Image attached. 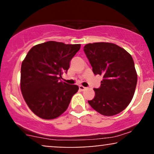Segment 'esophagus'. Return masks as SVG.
<instances>
[{
  "label": "esophagus",
  "instance_id": "obj_1",
  "mask_svg": "<svg viewBox=\"0 0 154 154\" xmlns=\"http://www.w3.org/2000/svg\"><path fill=\"white\" fill-rule=\"evenodd\" d=\"M79 90H80L81 91H84V90H85L87 88L84 87V86H82V85H79Z\"/></svg>",
  "mask_w": 154,
  "mask_h": 154
}]
</instances>
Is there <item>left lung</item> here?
Instances as JSON below:
<instances>
[{
    "label": "left lung",
    "mask_w": 154,
    "mask_h": 154,
    "mask_svg": "<svg viewBox=\"0 0 154 154\" xmlns=\"http://www.w3.org/2000/svg\"><path fill=\"white\" fill-rule=\"evenodd\" d=\"M85 54L95 75L103 76L100 88H94L95 97L88 100L94 110L104 116H114L131 102L137 76L131 55L110 43L85 45Z\"/></svg>",
    "instance_id": "8db88e82"
}]
</instances>
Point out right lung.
Segmentation results:
<instances>
[{
	"instance_id": "add662e5",
	"label": "right lung",
	"mask_w": 154,
	"mask_h": 154,
	"mask_svg": "<svg viewBox=\"0 0 154 154\" xmlns=\"http://www.w3.org/2000/svg\"><path fill=\"white\" fill-rule=\"evenodd\" d=\"M80 46L48 41L27 53L21 67L20 86L26 103L35 115L52 119L67 109L79 87L62 82L61 75L66 73Z\"/></svg>"
}]
</instances>
